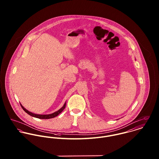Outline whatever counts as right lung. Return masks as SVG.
<instances>
[{"instance_id":"right-lung-1","label":"right lung","mask_w":159,"mask_h":159,"mask_svg":"<svg viewBox=\"0 0 159 159\" xmlns=\"http://www.w3.org/2000/svg\"><path fill=\"white\" fill-rule=\"evenodd\" d=\"M22 108L23 109V110L26 113L29 114L30 116H32V117H36V118H39V119H51V118H53V117H56L57 116H58L59 114L61 113L66 108V102L64 103V106L61 108L59 109L58 111L53 113L52 114H37L32 113V112H30L28 110H27L25 108H24V107H23V105L21 104H20Z\"/></svg>"}]
</instances>
